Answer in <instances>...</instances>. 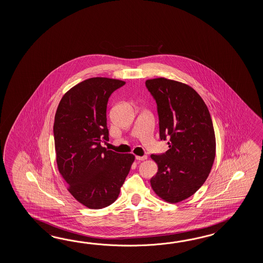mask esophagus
Returning a JSON list of instances; mask_svg holds the SVG:
<instances>
[{"label":"esophagus","instance_id":"34e87169","mask_svg":"<svg viewBox=\"0 0 263 263\" xmlns=\"http://www.w3.org/2000/svg\"><path fill=\"white\" fill-rule=\"evenodd\" d=\"M135 159L137 160V161H145L147 159V156L146 155H143V156H136L135 157Z\"/></svg>","mask_w":263,"mask_h":263}]
</instances>
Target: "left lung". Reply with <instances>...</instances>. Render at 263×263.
<instances>
[{"label":"left lung","mask_w":263,"mask_h":263,"mask_svg":"<svg viewBox=\"0 0 263 263\" xmlns=\"http://www.w3.org/2000/svg\"><path fill=\"white\" fill-rule=\"evenodd\" d=\"M145 86L156 101L160 139L169 146L151 155L158 164L151 187L163 200L177 203L193 196L211 172L216 146L213 120L189 85L158 78L147 80Z\"/></svg>","instance_id":"8db88e82"}]
</instances>
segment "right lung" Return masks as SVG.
Masks as SVG:
<instances>
[{
  "label": "right lung",
  "instance_id": "obj_1",
  "mask_svg": "<svg viewBox=\"0 0 263 263\" xmlns=\"http://www.w3.org/2000/svg\"><path fill=\"white\" fill-rule=\"evenodd\" d=\"M126 84L109 78H90L75 85L57 107L53 136L59 172L68 191L89 209H102L117 200L134 161L102 147L109 141L107 103Z\"/></svg>",
  "mask_w": 263,
  "mask_h": 263
}]
</instances>
